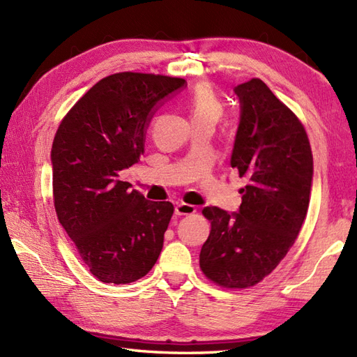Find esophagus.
Masks as SVG:
<instances>
[{
	"instance_id": "obj_1",
	"label": "esophagus",
	"mask_w": 357,
	"mask_h": 357,
	"mask_svg": "<svg viewBox=\"0 0 357 357\" xmlns=\"http://www.w3.org/2000/svg\"><path fill=\"white\" fill-rule=\"evenodd\" d=\"M174 213L178 216H190L196 213V207L192 206V204H178V206L174 207Z\"/></svg>"
}]
</instances>
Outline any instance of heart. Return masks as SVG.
<instances>
[{
    "label": "heart",
    "instance_id": "1",
    "mask_svg": "<svg viewBox=\"0 0 357 357\" xmlns=\"http://www.w3.org/2000/svg\"><path fill=\"white\" fill-rule=\"evenodd\" d=\"M190 112L192 119H210L216 121L222 115V102L213 89L208 86H198L190 96Z\"/></svg>",
    "mask_w": 357,
    "mask_h": 357
}]
</instances>
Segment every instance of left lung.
Returning a JSON list of instances; mask_svg holds the SVG:
<instances>
[{
	"label": "left lung",
	"instance_id": "8db88e82",
	"mask_svg": "<svg viewBox=\"0 0 357 357\" xmlns=\"http://www.w3.org/2000/svg\"><path fill=\"white\" fill-rule=\"evenodd\" d=\"M241 121L231 167L248 184L238 213L206 207L211 230L199 255L207 279L248 288L268 276L294 244L305 221L313 155L299 118L259 78L234 87Z\"/></svg>",
	"mask_w": 357,
	"mask_h": 357
}]
</instances>
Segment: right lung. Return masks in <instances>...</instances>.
Listing matches in <instances>:
<instances>
[{
    "label": "right lung",
    "instance_id": "obj_1",
    "mask_svg": "<svg viewBox=\"0 0 357 357\" xmlns=\"http://www.w3.org/2000/svg\"><path fill=\"white\" fill-rule=\"evenodd\" d=\"M184 84L165 75H109L67 112L53 138L58 221L104 284L135 282L161 253L173 204L147 201L118 176L144 153L158 102Z\"/></svg>",
    "mask_w": 357,
    "mask_h": 357
}]
</instances>
